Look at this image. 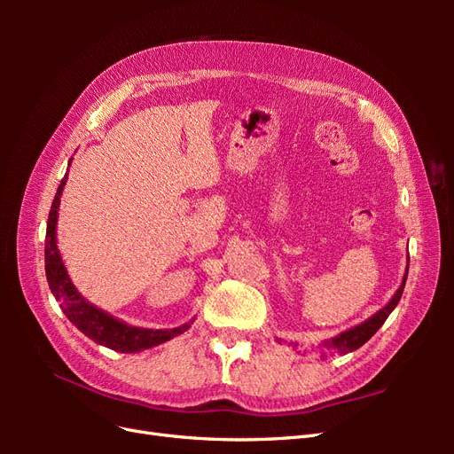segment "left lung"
Here are the masks:
<instances>
[{
	"mask_svg": "<svg viewBox=\"0 0 454 454\" xmlns=\"http://www.w3.org/2000/svg\"><path fill=\"white\" fill-rule=\"evenodd\" d=\"M405 280H407V270H405V274H403V282H402V286H400V290H397V292L394 294V297L388 301L387 307H382L379 312H375L373 316H371V318H367V320L362 322L360 325L350 327V329H347V332H342L340 335L325 340L324 345H325L327 348H335V350H339V352H342V354L354 352L356 348H360L362 345H365V342L377 333V329H379L384 322H387V318L390 316V312L395 309V305L400 303L402 294H403V287H405Z\"/></svg>",
	"mask_w": 454,
	"mask_h": 454,
	"instance_id": "1",
	"label": "left lung"
}]
</instances>
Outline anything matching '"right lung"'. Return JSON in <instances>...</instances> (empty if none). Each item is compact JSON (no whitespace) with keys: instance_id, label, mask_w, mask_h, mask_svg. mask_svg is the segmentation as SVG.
Returning <instances> with one entry per match:
<instances>
[{"instance_id":"right-lung-1","label":"right lung","mask_w":454,"mask_h":454,"mask_svg":"<svg viewBox=\"0 0 454 454\" xmlns=\"http://www.w3.org/2000/svg\"><path fill=\"white\" fill-rule=\"evenodd\" d=\"M72 164V160H70ZM67 164V167H70ZM67 182V174L62 177L57 195H54L49 222H47V237H45V272L47 282L52 295L57 297L64 314L81 333H85L98 345H104L117 352H140L144 348L157 347L160 342H167L177 335L187 332L189 324H184L174 329H145L134 327L125 322L114 318L112 314L104 312L102 309L90 305L89 301L77 292V287L67 277V270L62 263V257L57 246V219L59 206L64 185Z\"/></svg>"}]
</instances>
